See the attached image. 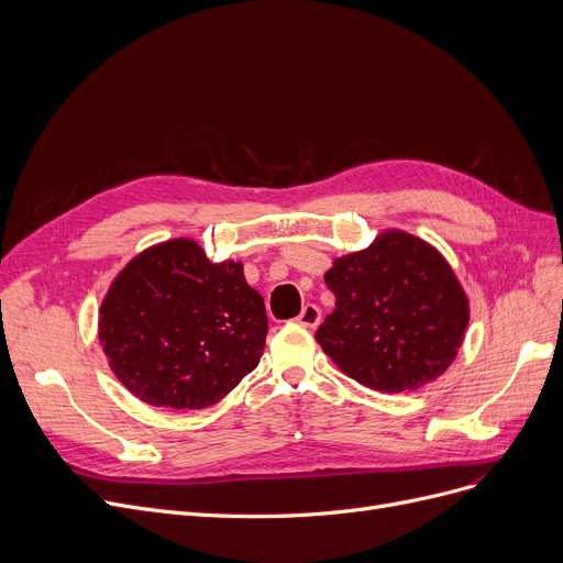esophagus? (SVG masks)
Masks as SVG:
<instances>
[{"label":"esophagus","instance_id":"34e87169","mask_svg":"<svg viewBox=\"0 0 563 563\" xmlns=\"http://www.w3.org/2000/svg\"><path fill=\"white\" fill-rule=\"evenodd\" d=\"M320 318H323V313H320V309L316 305H305L298 316V323L305 328H318Z\"/></svg>","mask_w":563,"mask_h":563}]
</instances>
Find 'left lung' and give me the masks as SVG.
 <instances>
[{
    "instance_id": "1",
    "label": "left lung",
    "mask_w": 563,
    "mask_h": 563,
    "mask_svg": "<svg viewBox=\"0 0 563 563\" xmlns=\"http://www.w3.org/2000/svg\"><path fill=\"white\" fill-rule=\"evenodd\" d=\"M336 307L318 328L325 355L364 387L398 394L440 378L456 360L470 300L426 240L387 229L325 273Z\"/></svg>"
}]
</instances>
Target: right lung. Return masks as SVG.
I'll return each mask as SVG.
<instances>
[{
	"label": "right lung",
	"instance_id": "right-lung-1",
	"mask_svg": "<svg viewBox=\"0 0 563 563\" xmlns=\"http://www.w3.org/2000/svg\"><path fill=\"white\" fill-rule=\"evenodd\" d=\"M265 334V305L243 263H212L190 238L130 258L98 309L114 376L155 408L218 404L258 366Z\"/></svg>",
	"mask_w": 563,
	"mask_h": 563
}]
</instances>
